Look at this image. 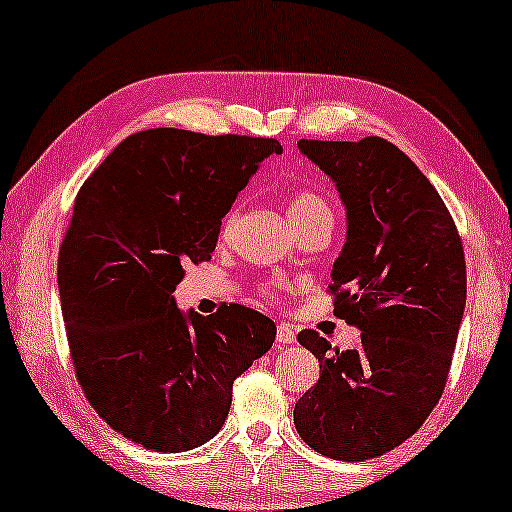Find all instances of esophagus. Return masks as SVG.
Returning a JSON list of instances; mask_svg holds the SVG:
<instances>
[{
	"mask_svg": "<svg viewBox=\"0 0 512 512\" xmlns=\"http://www.w3.org/2000/svg\"><path fill=\"white\" fill-rule=\"evenodd\" d=\"M277 342L279 345H291V342H296V333H293V328L289 324L277 326Z\"/></svg>",
	"mask_w": 512,
	"mask_h": 512,
	"instance_id": "1",
	"label": "esophagus"
}]
</instances>
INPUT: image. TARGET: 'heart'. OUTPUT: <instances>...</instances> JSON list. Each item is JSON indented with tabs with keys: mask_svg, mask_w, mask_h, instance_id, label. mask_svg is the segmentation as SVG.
<instances>
[{
	"mask_svg": "<svg viewBox=\"0 0 512 512\" xmlns=\"http://www.w3.org/2000/svg\"><path fill=\"white\" fill-rule=\"evenodd\" d=\"M286 214H289V221L293 223V226H300V223L317 219V216H333L331 207H328V202L314 191L291 193L289 202H286ZM233 219H235V212H230L226 223H223V230L230 228Z\"/></svg>",
	"mask_w": 512,
	"mask_h": 512,
	"instance_id": "1",
	"label": "heart"
}]
</instances>
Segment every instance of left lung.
Listing matches in <instances>:
<instances>
[{
    "label": "left lung",
    "mask_w": 512,
    "mask_h": 512,
    "mask_svg": "<svg viewBox=\"0 0 512 512\" xmlns=\"http://www.w3.org/2000/svg\"><path fill=\"white\" fill-rule=\"evenodd\" d=\"M298 149L345 205L328 289L361 347L331 352L317 331L298 333L319 380L298 398L293 424L324 457L373 459L408 440L443 394L466 307L464 247L436 188L387 139H300Z\"/></svg>",
    "instance_id": "1"
}]
</instances>
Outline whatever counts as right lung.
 Wrapping results in <instances>:
<instances>
[{"label": "right lung", "mask_w": 512, "mask_h": 512, "mask_svg": "<svg viewBox=\"0 0 512 512\" xmlns=\"http://www.w3.org/2000/svg\"><path fill=\"white\" fill-rule=\"evenodd\" d=\"M277 139L153 128L90 174L58 258L67 340L83 394L111 429L156 452L205 445L233 382L275 342L242 305L181 312L184 265L212 258L221 219Z\"/></svg>", "instance_id": "right-lung-1"}]
</instances>
